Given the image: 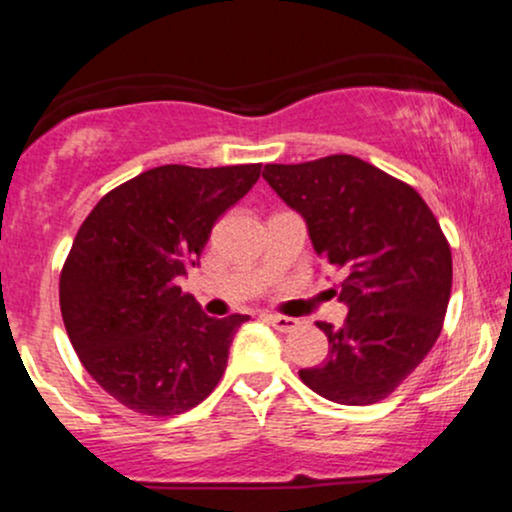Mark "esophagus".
Here are the masks:
<instances>
[{
  "label": "esophagus",
  "instance_id": "obj_1",
  "mask_svg": "<svg viewBox=\"0 0 512 512\" xmlns=\"http://www.w3.org/2000/svg\"><path fill=\"white\" fill-rule=\"evenodd\" d=\"M264 320L279 332H291L298 327V320H293V317H286V315H264Z\"/></svg>",
  "mask_w": 512,
  "mask_h": 512
}]
</instances>
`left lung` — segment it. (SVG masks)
<instances>
[{
	"label": "left lung",
	"mask_w": 512,
	"mask_h": 512,
	"mask_svg": "<svg viewBox=\"0 0 512 512\" xmlns=\"http://www.w3.org/2000/svg\"><path fill=\"white\" fill-rule=\"evenodd\" d=\"M262 178L303 216L317 255L346 274L344 327L317 322L330 354L298 375L330 402H380L443 330L452 255L440 223L414 187L349 154L269 163Z\"/></svg>",
	"instance_id": "1"
}]
</instances>
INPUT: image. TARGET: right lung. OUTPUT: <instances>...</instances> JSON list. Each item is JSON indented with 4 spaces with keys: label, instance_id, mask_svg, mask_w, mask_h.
<instances>
[{
    "label": "right lung",
    "instance_id": "1",
    "mask_svg": "<svg viewBox=\"0 0 512 512\" xmlns=\"http://www.w3.org/2000/svg\"><path fill=\"white\" fill-rule=\"evenodd\" d=\"M260 168H151L81 223L60 276L62 320L88 375L127 409L180 414L221 380L250 317L204 315L178 279L199 264L214 221L248 195Z\"/></svg>",
    "mask_w": 512,
    "mask_h": 512
}]
</instances>
